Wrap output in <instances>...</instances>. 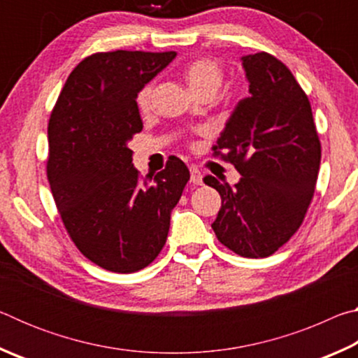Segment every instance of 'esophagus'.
I'll return each mask as SVG.
<instances>
[{
	"label": "esophagus",
	"instance_id": "obj_1",
	"mask_svg": "<svg viewBox=\"0 0 358 358\" xmlns=\"http://www.w3.org/2000/svg\"><path fill=\"white\" fill-rule=\"evenodd\" d=\"M189 172H191V183L192 185H196V186H199V185H202L203 183V177H202V172L199 171L197 167H191L189 169Z\"/></svg>",
	"mask_w": 358,
	"mask_h": 358
}]
</instances>
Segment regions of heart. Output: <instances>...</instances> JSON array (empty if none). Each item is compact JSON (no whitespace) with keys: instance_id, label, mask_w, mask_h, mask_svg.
<instances>
[{"instance_id":"1","label":"heart","mask_w":358,"mask_h":358,"mask_svg":"<svg viewBox=\"0 0 358 358\" xmlns=\"http://www.w3.org/2000/svg\"><path fill=\"white\" fill-rule=\"evenodd\" d=\"M186 82L192 90V93L211 92L215 93L220 90L222 83V68L220 63L210 58H201L187 64L185 71ZM151 93H153V85H145L137 94V106L141 110H147L151 102Z\"/></svg>"}]
</instances>
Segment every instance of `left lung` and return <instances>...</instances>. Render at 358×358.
<instances>
[{"label":"left lung","instance_id":"8db88e82","mask_svg":"<svg viewBox=\"0 0 358 358\" xmlns=\"http://www.w3.org/2000/svg\"><path fill=\"white\" fill-rule=\"evenodd\" d=\"M250 96L226 123L215 156L232 162L241 178L205 185L220 192L211 224L217 240L241 257H268L289 241L310 207L320 164L311 104L292 72L265 52L241 57Z\"/></svg>","mask_w":358,"mask_h":358}]
</instances>
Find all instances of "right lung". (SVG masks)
<instances>
[{"label":"right lung","mask_w":358,"mask_h":358,"mask_svg":"<svg viewBox=\"0 0 358 358\" xmlns=\"http://www.w3.org/2000/svg\"><path fill=\"white\" fill-rule=\"evenodd\" d=\"M175 52L94 53L71 72L48 121L47 178L69 237L85 257L134 273L166 245L189 180L178 157L141 180L128 143L143 128L137 94Z\"/></svg>","instance_id":"add662e5"}]
</instances>
